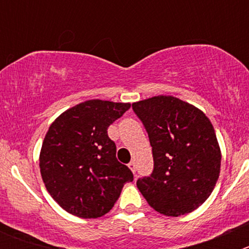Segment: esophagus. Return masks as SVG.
Instances as JSON below:
<instances>
[{
  "label": "esophagus",
  "instance_id": "1",
  "mask_svg": "<svg viewBox=\"0 0 249 249\" xmlns=\"http://www.w3.org/2000/svg\"><path fill=\"white\" fill-rule=\"evenodd\" d=\"M128 167L131 168L132 172L136 173V162H135V160H131V162L128 163Z\"/></svg>",
  "mask_w": 249,
  "mask_h": 249
}]
</instances>
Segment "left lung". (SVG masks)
Instances as JSON below:
<instances>
[{"instance_id":"left-lung-1","label":"left lung","mask_w":249,"mask_h":249,"mask_svg":"<svg viewBox=\"0 0 249 249\" xmlns=\"http://www.w3.org/2000/svg\"><path fill=\"white\" fill-rule=\"evenodd\" d=\"M148 133L153 171L137 179L149 206L178 217L197 210L212 193L221 171L214 128L195 106L172 96L132 105Z\"/></svg>"}]
</instances>
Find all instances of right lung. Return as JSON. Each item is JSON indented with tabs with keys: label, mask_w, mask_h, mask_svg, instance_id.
I'll return each instance as SVG.
<instances>
[{
	"label": "right lung",
	"mask_w": 249,
	"mask_h": 249,
	"mask_svg": "<svg viewBox=\"0 0 249 249\" xmlns=\"http://www.w3.org/2000/svg\"><path fill=\"white\" fill-rule=\"evenodd\" d=\"M129 103L91 100L63 112L48 128L39 169L48 193L71 214L98 218L108 213L133 173L116 158L109 124Z\"/></svg>",
	"instance_id": "add662e5"
}]
</instances>
